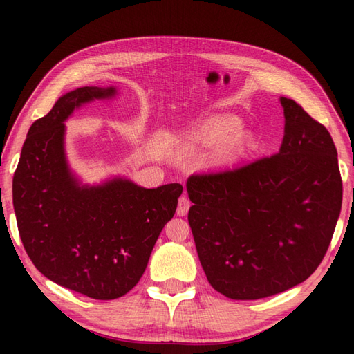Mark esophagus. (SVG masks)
I'll list each match as a JSON object with an SVG mask.
<instances>
[{
	"label": "esophagus",
	"instance_id": "34e87169",
	"mask_svg": "<svg viewBox=\"0 0 354 354\" xmlns=\"http://www.w3.org/2000/svg\"><path fill=\"white\" fill-rule=\"evenodd\" d=\"M190 199L185 196H181L179 198V201H178V208H176V214L178 216H185L187 214V212H189V208H190Z\"/></svg>",
	"mask_w": 354,
	"mask_h": 354
}]
</instances>
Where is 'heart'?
<instances>
[{"instance_id":"1","label":"heart","mask_w":354,"mask_h":354,"mask_svg":"<svg viewBox=\"0 0 354 354\" xmlns=\"http://www.w3.org/2000/svg\"><path fill=\"white\" fill-rule=\"evenodd\" d=\"M242 132V124L236 118H222L202 127L199 132L201 140L212 146H221V145H230L225 150L223 155L230 156L239 152H243L245 149L251 147L252 141L251 138L240 137Z\"/></svg>"}]
</instances>
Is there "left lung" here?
I'll return each instance as SVG.
<instances>
[{"mask_svg":"<svg viewBox=\"0 0 354 354\" xmlns=\"http://www.w3.org/2000/svg\"><path fill=\"white\" fill-rule=\"evenodd\" d=\"M280 152L194 173L189 223L208 283L231 299H260L307 280L324 259L342 205L332 135L281 97Z\"/></svg>","mask_w":354,"mask_h":354,"instance_id":"obj_1","label":"left lung"}]
</instances>
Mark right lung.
Returning <instances> with one entry per match:
<instances>
[{
  "mask_svg": "<svg viewBox=\"0 0 354 354\" xmlns=\"http://www.w3.org/2000/svg\"><path fill=\"white\" fill-rule=\"evenodd\" d=\"M114 94V88H77L36 120L12 189L19 237L36 269L94 299L120 298L140 281L183 193L181 184L142 189L120 178L79 187L65 161L64 122L82 103Z\"/></svg>",
  "mask_w": 354,
  "mask_h": 354,
  "instance_id": "1",
  "label": "right lung"
}]
</instances>
